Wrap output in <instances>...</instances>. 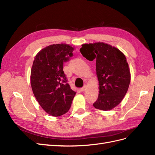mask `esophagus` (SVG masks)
Returning a JSON list of instances; mask_svg holds the SVG:
<instances>
[{
  "label": "esophagus",
  "instance_id": "obj_1",
  "mask_svg": "<svg viewBox=\"0 0 155 155\" xmlns=\"http://www.w3.org/2000/svg\"><path fill=\"white\" fill-rule=\"evenodd\" d=\"M86 89V86H84V87H83L82 88H81L80 89H79V91H81V92H83L84 91H85Z\"/></svg>",
  "mask_w": 155,
  "mask_h": 155
}]
</instances>
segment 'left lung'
I'll list each match as a JSON object with an SVG mask.
<instances>
[{
    "label": "left lung",
    "instance_id": "8db88e82",
    "mask_svg": "<svg viewBox=\"0 0 155 155\" xmlns=\"http://www.w3.org/2000/svg\"><path fill=\"white\" fill-rule=\"evenodd\" d=\"M80 51L87 59L96 60L100 93L93 106L109 110L122 101L129 88L130 74L124 54L104 43L83 45Z\"/></svg>",
    "mask_w": 155,
    "mask_h": 155
}]
</instances>
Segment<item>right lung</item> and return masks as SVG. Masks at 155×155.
<instances>
[{"mask_svg": "<svg viewBox=\"0 0 155 155\" xmlns=\"http://www.w3.org/2000/svg\"><path fill=\"white\" fill-rule=\"evenodd\" d=\"M67 44L51 45L36 55L31 70V86L43 109L53 116L67 112L76 92L72 91L63 71V63L73 56Z\"/></svg>", "mask_w": 155, "mask_h": 155, "instance_id": "right-lung-1", "label": "right lung"}]
</instances>
